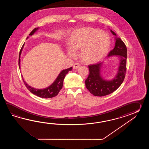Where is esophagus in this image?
I'll list each match as a JSON object with an SVG mask.
<instances>
[{
  "label": "esophagus",
  "instance_id": "34e87169",
  "mask_svg": "<svg viewBox=\"0 0 149 149\" xmlns=\"http://www.w3.org/2000/svg\"><path fill=\"white\" fill-rule=\"evenodd\" d=\"M80 67V65L79 63H74V64H73V69H74V70L78 69Z\"/></svg>",
  "mask_w": 149,
  "mask_h": 149
}]
</instances>
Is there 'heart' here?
<instances>
[{
    "label": "heart",
    "instance_id": "1",
    "mask_svg": "<svg viewBox=\"0 0 149 149\" xmlns=\"http://www.w3.org/2000/svg\"><path fill=\"white\" fill-rule=\"evenodd\" d=\"M69 49L68 54L73 57L79 51V56L82 63H96L108 54L111 40L109 36L101 30L92 28H82L74 30L68 39Z\"/></svg>",
    "mask_w": 149,
    "mask_h": 149
}]
</instances>
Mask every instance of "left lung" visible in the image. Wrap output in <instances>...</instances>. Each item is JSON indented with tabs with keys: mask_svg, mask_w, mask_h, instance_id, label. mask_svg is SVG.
Returning <instances> with one entry per match:
<instances>
[{
	"mask_svg": "<svg viewBox=\"0 0 149 149\" xmlns=\"http://www.w3.org/2000/svg\"><path fill=\"white\" fill-rule=\"evenodd\" d=\"M116 36L115 46L107 56V58L113 56L118 58L117 72L113 79L106 80L102 76L101 70L104 62H100L93 65H89V74L85 80L86 87L90 93L96 96H104L117 90L124 81L126 71L127 48L120 38L110 30Z\"/></svg>",
	"mask_w": 149,
	"mask_h": 149,
	"instance_id": "left-lung-1",
	"label": "left lung"
}]
</instances>
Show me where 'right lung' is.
Returning a JSON list of instances; mask_svg holds the SVG:
<instances>
[{
	"label": "right lung",
	"mask_w": 149,
	"mask_h": 149,
	"mask_svg": "<svg viewBox=\"0 0 149 149\" xmlns=\"http://www.w3.org/2000/svg\"><path fill=\"white\" fill-rule=\"evenodd\" d=\"M39 29V28L34 29L29 34V36H32L34 35V33L37 32ZM28 38L29 37H28L26 38V39ZM24 43L22 47L19 52V69L21 68L20 67V57H21V55L22 53V51L24 47ZM72 67H70V68L61 71L60 73H59V74L57 76V78L54 80V82H53L51 85L49 86L48 87L45 88H35L34 87H32L31 86L29 85L28 84L24 81L22 76L23 80L26 88L28 89L29 91L31 92L32 94L37 95V96H39L41 98H52L53 97L56 96L58 94V93L63 87L64 79L65 78V76L70 71L72 70Z\"/></svg>",
	"instance_id": "add662e5"
}]
</instances>
